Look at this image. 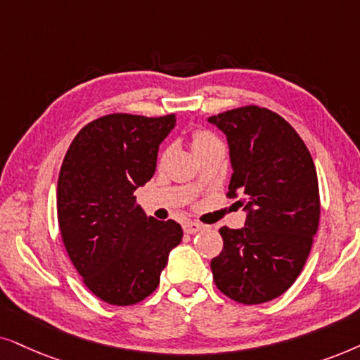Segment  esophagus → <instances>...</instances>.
Instances as JSON below:
<instances>
[{"label":"esophagus","mask_w":360,"mask_h":360,"mask_svg":"<svg viewBox=\"0 0 360 360\" xmlns=\"http://www.w3.org/2000/svg\"><path fill=\"white\" fill-rule=\"evenodd\" d=\"M202 227H204V225L199 224V222H186L184 224V232L186 233H198Z\"/></svg>","instance_id":"34e87169"}]
</instances>
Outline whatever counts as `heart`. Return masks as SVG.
<instances>
[{
    "mask_svg": "<svg viewBox=\"0 0 360 360\" xmlns=\"http://www.w3.org/2000/svg\"><path fill=\"white\" fill-rule=\"evenodd\" d=\"M214 141H217V138H215L212 133L207 130H195L193 135H191V143H193L194 151L205 145H209V143H214Z\"/></svg>",
    "mask_w": 360,
    "mask_h": 360,
    "instance_id": "obj_1",
    "label": "heart"
}]
</instances>
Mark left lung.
Listing matches in <instances>:
<instances>
[{
    "label": "left lung",
    "instance_id": "left-lung-1",
    "mask_svg": "<svg viewBox=\"0 0 360 360\" xmlns=\"http://www.w3.org/2000/svg\"><path fill=\"white\" fill-rule=\"evenodd\" d=\"M225 133L232 162L227 198L240 199L243 229L220 227L214 283L230 300L262 304L300 276L319 225L318 174L304 141L283 117L245 105L209 118Z\"/></svg>",
    "mask_w": 360,
    "mask_h": 360
}]
</instances>
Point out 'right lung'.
Listing matches in <instances>:
<instances>
[{
  "label": "right lung",
  "instance_id": "add662e5",
  "mask_svg": "<svg viewBox=\"0 0 360 360\" xmlns=\"http://www.w3.org/2000/svg\"><path fill=\"white\" fill-rule=\"evenodd\" d=\"M174 113H110L77 133L57 181V220L67 255L105 303L131 306L160 285L167 255L183 240L174 220L146 217L135 191L151 179Z\"/></svg>",
  "mask_w": 360,
  "mask_h": 360
}]
</instances>
